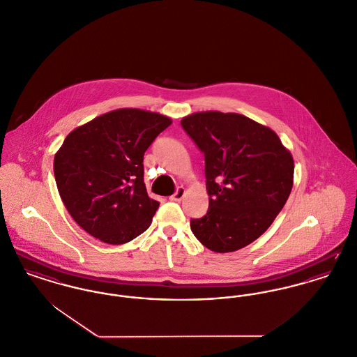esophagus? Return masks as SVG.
Listing matches in <instances>:
<instances>
[{
	"instance_id": "esophagus-1",
	"label": "esophagus",
	"mask_w": 357,
	"mask_h": 357,
	"mask_svg": "<svg viewBox=\"0 0 357 357\" xmlns=\"http://www.w3.org/2000/svg\"><path fill=\"white\" fill-rule=\"evenodd\" d=\"M185 194H186V189H185V188H178V190L175 191V194L169 197V199H171V201H175V202H179V201H182V198L185 197Z\"/></svg>"
}]
</instances>
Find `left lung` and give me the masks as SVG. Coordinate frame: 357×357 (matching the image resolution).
Listing matches in <instances>:
<instances>
[{"mask_svg": "<svg viewBox=\"0 0 357 357\" xmlns=\"http://www.w3.org/2000/svg\"><path fill=\"white\" fill-rule=\"evenodd\" d=\"M181 124L205 153L209 209L191 220L210 251L241 250L270 228L294 183V159L271 128L238 113L197 112Z\"/></svg>", "mask_w": 357, "mask_h": 357, "instance_id": "left-lung-1", "label": "left lung"}]
</instances>
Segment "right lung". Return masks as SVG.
I'll return each instance as SVG.
<instances>
[{
	"mask_svg": "<svg viewBox=\"0 0 357 357\" xmlns=\"http://www.w3.org/2000/svg\"><path fill=\"white\" fill-rule=\"evenodd\" d=\"M171 124L165 114L123 107L67 135L54 174L66 209L82 229L112 245L147 231L159 202L148 197L143 158Z\"/></svg>",
	"mask_w": 357,
	"mask_h": 357,
	"instance_id": "add662e5",
	"label": "right lung"
}]
</instances>
